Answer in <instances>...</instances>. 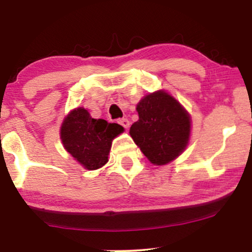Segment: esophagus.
I'll use <instances>...</instances> for the list:
<instances>
[{
	"label": "esophagus",
	"mask_w": 252,
	"mask_h": 252,
	"mask_svg": "<svg viewBox=\"0 0 252 252\" xmlns=\"http://www.w3.org/2000/svg\"><path fill=\"white\" fill-rule=\"evenodd\" d=\"M118 123H120L121 126H122L123 128H126V129H128L129 126H130V122H129L128 118H120V120H118Z\"/></svg>",
	"instance_id": "1"
}]
</instances>
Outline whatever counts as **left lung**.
Here are the masks:
<instances>
[{
	"instance_id": "8db88e82",
	"label": "left lung",
	"mask_w": 252,
	"mask_h": 252,
	"mask_svg": "<svg viewBox=\"0 0 252 252\" xmlns=\"http://www.w3.org/2000/svg\"><path fill=\"white\" fill-rule=\"evenodd\" d=\"M136 110L138 121L129 132L150 162L162 166L186 149L190 117L174 97L160 90L143 97Z\"/></svg>"
}]
</instances>
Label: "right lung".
<instances>
[{
	"instance_id": "obj_1",
	"label": "right lung",
	"mask_w": 252,
	"mask_h": 252,
	"mask_svg": "<svg viewBox=\"0 0 252 252\" xmlns=\"http://www.w3.org/2000/svg\"><path fill=\"white\" fill-rule=\"evenodd\" d=\"M124 131L117 123L94 120L88 110L77 108L65 117L60 128L63 148L85 169L94 170L109 161L112 140Z\"/></svg>"
}]
</instances>
